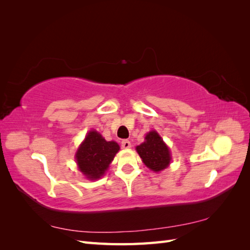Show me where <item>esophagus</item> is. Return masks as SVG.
Returning <instances> with one entry per match:
<instances>
[{
	"mask_svg": "<svg viewBox=\"0 0 250 250\" xmlns=\"http://www.w3.org/2000/svg\"><path fill=\"white\" fill-rule=\"evenodd\" d=\"M121 145H122V147L124 149H129L131 147V143H130V141H128V140H123L122 143H121Z\"/></svg>",
	"mask_w": 250,
	"mask_h": 250,
	"instance_id": "34e87169",
	"label": "esophagus"
}]
</instances>
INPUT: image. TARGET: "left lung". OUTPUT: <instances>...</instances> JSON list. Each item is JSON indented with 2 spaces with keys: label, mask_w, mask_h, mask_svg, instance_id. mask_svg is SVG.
<instances>
[{
  "label": "left lung",
  "mask_w": 250,
  "mask_h": 250,
  "mask_svg": "<svg viewBox=\"0 0 250 250\" xmlns=\"http://www.w3.org/2000/svg\"><path fill=\"white\" fill-rule=\"evenodd\" d=\"M135 149H137L143 163L150 170L160 172L170 165V150L155 130L147 133L145 142L137 146Z\"/></svg>",
  "instance_id": "1"
}]
</instances>
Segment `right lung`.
I'll use <instances>...</instances> for the list:
<instances>
[{
    "label": "right lung",
    "instance_id": "1",
    "mask_svg": "<svg viewBox=\"0 0 250 250\" xmlns=\"http://www.w3.org/2000/svg\"><path fill=\"white\" fill-rule=\"evenodd\" d=\"M119 150L118 143L105 141L99 132L90 130L76 152L78 168L86 178L99 179L108 169Z\"/></svg>",
    "mask_w": 250,
    "mask_h": 250
}]
</instances>
